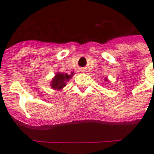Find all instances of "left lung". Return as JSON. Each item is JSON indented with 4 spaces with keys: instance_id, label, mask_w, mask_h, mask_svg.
Listing matches in <instances>:
<instances>
[{
    "instance_id": "left-lung-1",
    "label": "left lung",
    "mask_w": 154,
    "mask_h": 154,
    "mask_svg": "<svg viewBox=\"0 0 154 154\" xmlns=\"http://www.w3.org/2000/svg\"><path fill=\"white\" fill-rule=\"evenodd\" d=\"M105 81H106V82H109V80H108V78H107V77H105Z\"/></svg>"
}]
</instances>
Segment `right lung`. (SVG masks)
Masks as SVG:
<instances>
[{
    "mask_svg": "<svg viewBox=\"0 0 154 154\" xmlns=\"http://www.w3.org/2000/svg\"><path fill=\"white\" fill-rule=\"evenodd\" d=\"M73 75V72L70 74L57 72L50 82V87L54 90H61L64 87H65L66 83L72 78Z\"/></svg>",
    "mask_w": 154,
    "mask_h": 154,
    "instance_id": "1",
    "label": "right lung"
}]
</instances>
